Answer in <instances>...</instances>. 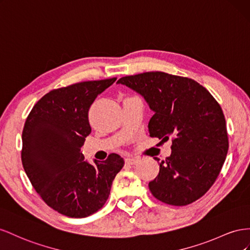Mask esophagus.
Masks as SVG:
<instances>
[{
    "label": "esophagus",
    "instance_id": "1",
    "mask_svg": "<svg viewBox=\"0 0 250 250\" xmlns=\"http://www.w3.org/2000/svg\"><path fill=\"white\" fill-rule=\"evenodd\" d=\"M137 162H138V159H136V158H126V159H125V163H126V165H130V166L136 165Z\"/></svg>",
    "mask_w": 250,
    "mask_h": 250
}]
</instances>
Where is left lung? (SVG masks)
Returning <instances> with one entry per match:
<instances>
[{"mask_svg": "<svg viewBox=\"0 0 250 250\" xmlns=\"http://www.w3.org/2000/svg\"><path fill=\"white\" fill-rule=\"evenodd\" d=\"M117 83L137 92L154 112L149 136H173L170 156L161 162L154 157L159 174L148 183L152 195L175 206L198 200L215 183L228 151L220 104L196 81L158 71L121 77Z\"/></svg>", "mask_w": 250, "mask_h": 250, "instance_id": "left-lung-1", "label": "left lung"}]
</instances>
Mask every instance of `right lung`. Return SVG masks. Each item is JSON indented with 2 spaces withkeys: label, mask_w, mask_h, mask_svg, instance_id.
I'll return each instance as SVG.
<instances>
[{
  "label": "right lung",
  "mask_w": 250,
  "mask_h": 250,
  "mask_svg": "<svg viewBox=\"0 0 250 250\" xmlns=\"http://www.w3.org/2000/svg\"><path fill=\"white\" fill-rule=\"evenodd\" d=\"M116 81L83 82L50 91L35 104L22 134V163L34 189L50 208L85 218L108 200L112 182L125 166L117 154L94 163L81 152L91 133L88 112Z\"/></svg>",
  "instance_id": "1"
}]
</instances>
